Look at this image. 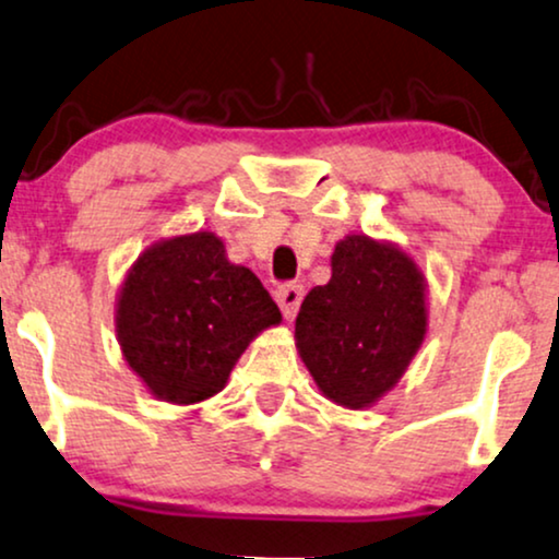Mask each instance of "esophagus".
Instances as JSON below:
<instances>
[{
    "mask_svg": "<svg viewBox=\"0 0 559 559\" xmlns=\"http://www.w3.org/2000/svg\"><path fill=\"white\" fill-rule=\"evenodd\" d=\"M304 288L299 284H284L275 288V301H278L281 312H284L286 320H294L296 312H299Z\"/></svg>",
    "mask_w": 559,
    "mask_h": 559,
    "instance_id": "esophagus-1",
    "label": "esophagus"
}]
</instances>
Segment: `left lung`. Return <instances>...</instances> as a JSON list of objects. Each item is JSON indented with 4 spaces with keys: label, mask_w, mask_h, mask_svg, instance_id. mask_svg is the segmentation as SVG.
<instances>
[{
    "label": "left lung",
    "mask_w": 559,
    "mask_h": 559,
    "mask_svg": "<svg viewBox=\"0 0 559 559\" xmlns=\"http://www.w3.org/2000/svg\"><path fill=\"white\" fill-rule=\"evenodd\" d=\"M426 281L394 245L350 235L332 278L304 296L296 348L322 394L364 409L397 384L426 337Z\"/></svg>",
    "instance_id": "obj_1"
}]
</instances>
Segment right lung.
Wrapping results in <instances>:
<instances>
[{
	"label": "right lung",
	"instance_id": "right-lung-1",
	"mask_svg": "<svg viewBox=\"0 0 559 559\" xmlns=\"http://www.w3.org/2000/svg\"><path fill=\"white\" fill-rule=\"evenodd\" d=\"M281 312L258 275L229 263L211 231L152 245L116 309L123 358L154 397L193 405L224 390L237 358Z\"/></svg>",
	"mask_w": 559,
	"mask_h": 559
}]
</instances>
